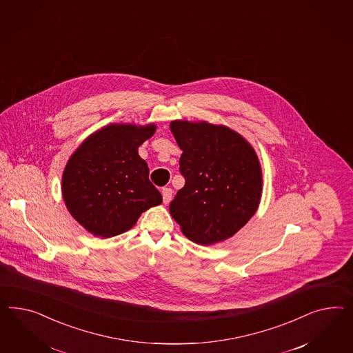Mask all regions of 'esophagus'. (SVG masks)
<instances>
[{"label":"esophagus","instance_id":"1","mask_svg":"<svg viewBox=\"0 0 353 353\" xmlns=\"http://www.w3.org/2000/svg\"><path fill=\"white\" fill-rule=\"evenodd\" d=\"M172 194H173V191H172L171 188H163L162 195L164 204H168L171 201Z\"/></svg>","mask_w":353,"mask_h":353}]
</instances>
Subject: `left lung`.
<instances>
[{"label":"left lung","mask_w":353,"mask_h":353,"mask_svg":"<svg viewBox=\"0 0 353 353\" xmlns=\"http://www.w3.org/2000/svg\"><path fill=\"white\" fill-rule=\"evenodd\" d=\"M185 186L170 212L182 232L203 245L232 236L256 213L262 191L257 155L228 127L174 121Z\"/></svg>","instance_id":"obj_1"}]
</instances>
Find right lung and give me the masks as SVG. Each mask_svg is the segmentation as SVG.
<instances>
[{
	"mask_svg": "<svg viewBox=\"0 0 353 353\" xmlns=\"http://www.w3.org/2000/svg\"><path fill=\"white\" fill-rule=\"evenodd\" d=\"M154 132V124H112L91 134L70 157L63 196L70 214L96 236L131 229L143 212L162 203L137 152Z\"/></svg>",
	"mask_w": 353,
	"mask_h": 353,
	"instance_id": "right-lung-1",
	"label": "right lung"
}]
</instances>
